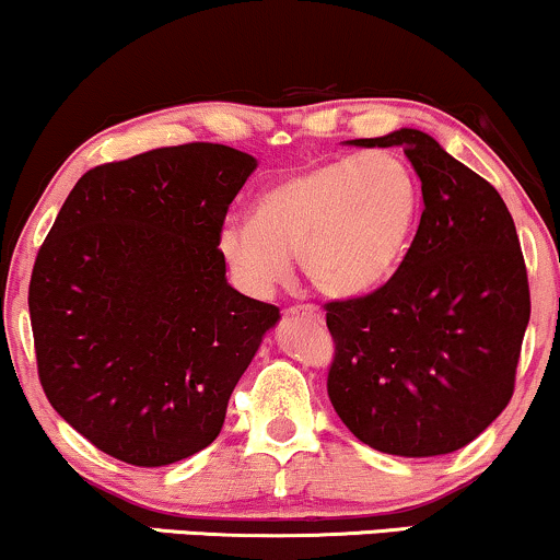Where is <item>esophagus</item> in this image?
<instances>
[{
    "mask_svg": "<svg viewBox=\"0 0 560 560\" xmlns=\"http://www.w3.org/2000/svg\"><path fill=\"white\" fill-rule=\"evenodd\" d=\"M289 313H302V316H311L313 320H324V316H320V311L316 305H294V307H289Z\"/></svg>",
    "mask_w": 560,
    "mask_h": 560,
    "instance_id": "obj_1",
    "label": "esophagus"
}]
</instances>
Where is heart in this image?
<instances>
[{
	"label": "heart",
	"mask_w": 560,
	"mask_h": 560,
	"mask_svg": "<svg viewBox=\"0 0 560 560\" xmlns=\"http://www.w3.org/2000/svg\"><path fill=\"white\" fill-rule=\"evenodd\" d=\"M421 186L392 150L337 158L268 186L253 221H231L218 247L231 273L268 294L292 273L300 255L305 279L329 298L369 292L402 258L419 218Z\"/></svg>",
	"instance_id": "1"
}]
</instances>
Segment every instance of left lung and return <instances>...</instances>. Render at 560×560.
Listing matches in <instances>:
<instances>
[{
    "mask_svg": "<svg viewBox=\"0 0 560 560\" xmlns=\"http://www.w3.org/2000/svg\"><path fill=\"white\" fill-rule=\"evenodd\" d=\"M355 147H402L421 178L419 231L374 292L326 302L329 400L369 447L429 458L466 447L516 387L529 279L513 218L490 182L429 133L400 128Z\"/></svg>",
    "mask_w": 560,
    "mask_h": 560,
    "instance_id": "1",
    "label": "left lung"
}]
</instances>
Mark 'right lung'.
I'll use <instances>...</instances> for the list:
<instances>
[{
  "label": "right lung",
  "instance_id": "obj_1",
  "mask_svg": "<svg viewBox=\"0 0 560 560\" xmlns=\"http://www.w3.org/2000/svg\"><path fill=\"white\" fill-rule=\"evenodd\" d=\"M255 165L210 141L96 165L38 249V382L75 432L124 464L168 466L208 447L279 320V307L229 287L218 249Z\"/></svg>",
  "mask_w": 560,
  "mask_h": 560
}]
</instances>
